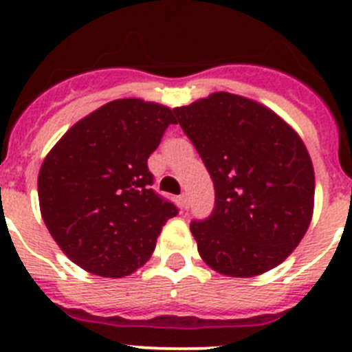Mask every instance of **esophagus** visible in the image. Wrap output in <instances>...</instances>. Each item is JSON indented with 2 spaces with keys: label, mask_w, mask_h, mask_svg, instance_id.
<instances>
[{
  "label": "esophagus",
  "mask_w": 352,
  "mask_h": 352,
  "mask_svg": "<svg viewBox=\"0 0 352 352\" xmlns=\"http://www.w3.org/2000/svg\"><path fill=\"white\" fill-rule=\"evenodd\" d=\"M179 204H182L183 210H186V208H188V194L179 195Z\"/></svg>",
  "instance_id": "34e87169"
}]
</instances>
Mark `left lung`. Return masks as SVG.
<instances>
[{"label":"left lung","mask_w":352,"mask_h":352,"mask_svg":"<svg viewBox=\"0 0 352 352\" xmlns=\"http://www.w3.org/2000/svg\"><path fill=\"white\" fill-rule=\"evenodd\" d=\"M174 114L214 185L213 213L190 223L199 256L239 278L284 263L314 213L316 176L300 135L266 105L226 91Z\"/></svg>","instance_id":"1"}]
</instances>
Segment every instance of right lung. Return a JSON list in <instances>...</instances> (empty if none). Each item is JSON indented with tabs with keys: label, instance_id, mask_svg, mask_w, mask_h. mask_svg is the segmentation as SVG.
Instances as JSON below:
<instances>
[{
	"label": "right lung",
	"instance_id": "obj_1",
	"mask_svg": "<svg viewBox=\"0 0 352 352\" xmlns=\"http://www.w3.org/2000/svg\"><path fill=\"white\" fill-rule=\"evenodd\" d=\"M170 123L166 105L120 98L77 121L43 158L40 213L72 263L121 278L151 257L162 227L178 214L149 188L148 158Z\"/></svg>",
	"mask_w": 352,
	"mask_h": 352
}]
</instances>
